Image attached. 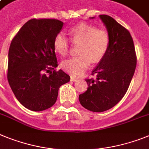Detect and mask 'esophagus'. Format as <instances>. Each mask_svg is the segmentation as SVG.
Instances as JSON below:
<instances>
[{"mask_svg":"<svg viewBox=\"0 0 149 149\" xmlns=\"http://www.w3.org/2000/svg\"><path fill=\"white\" fill-rule=\"evenodd\" d=\"M77 79H77V77H70V80L72 81V82H76Z\"/></svg>","mask_w":149,"mask_h":149,"instance_id":"34e87169","label":"esophagus"}]
</instances>
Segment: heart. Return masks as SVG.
Segmentation results:
<instances>
[{"instance_id": "1", "label": "heart", "mask_w": 149, "mask_h": 149, "mask_svg": "<svg viewBox=\"0 0 149 149\" xmlns=\"http://www.w3.org/2000/svg\"><path fill=\"white\" fill-rule=\"evenodd\" d=\"M70 38L74 44H79V55L70 57L61 63V67L73 76H80L89 67L91 61L102 60L109 49L111 36L106 29L88 23H80L70 31ZM54 49L61 55H66L70 48V40L64 33L60 32L54 40Z\"/></svg>"}]
</instances>
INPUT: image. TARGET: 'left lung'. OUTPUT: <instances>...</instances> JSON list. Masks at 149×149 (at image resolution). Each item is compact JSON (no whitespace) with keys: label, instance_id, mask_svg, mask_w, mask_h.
<instances>
[{"label":"left lung","instance_id":"obj_1","mask_svg":"<svg viewBox=\"0 0 149 149\" xmlns=\"http://www.w3.org/2000/svg\"><path fill=\"white\" fill-rule=\"evenodd\" d=\"M111 36L109 49L86 79L88 87L79 96L82 107L93 112L111 109L127 92L136 67V54L130 33L114 19L100 15Z\"/></svg>","mask_w":149,"mask_h":149}]
</instances>
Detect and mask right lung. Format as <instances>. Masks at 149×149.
I'll return each mask as SVG.
<instances>
[{"mask_svg":"<svg viewBox=\"0 0 149 149\" xmlns=\"http://www.w3.org/2000/svg\"><path fill=\"white\" fill-rule=\"evenodd\" d=\"M63 25L56 19H32L11 42L7 79L17 100L31 111L52 107L61 86L70 80L66 72L55 70L58 64L54 40Z\"/></svg>","mask_w":149,"mask_h":149,"instance_id":"1","label":"right lung"}]
</instances>
